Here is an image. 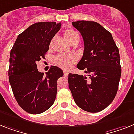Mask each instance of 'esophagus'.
Here are the masks:
<instances>
[{"instance_id": "34e87169", "label": "esophagus", "mask_w": 134, "mask_h": 134, "mask_svg": "<svg viewBox=\"0 0 134 134\" xmlns=\"http://www.w3.org/2000/svg\"><path fill=\"white\" fill-rule=\"evenodd\" d=\"M64 75L65 77H68V72L67 71H66V70H64Z\"/></svg>"}]
</instances>
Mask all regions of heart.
<instances>
[{
    "mask_svg": "<svg viewBox=\"0 0 134 134\" xmlns=\"http://www.w3.org/2000/svg\"><path fill=\"white\" fill-rule=\"evenodd\" d=\"M64 35L66 40L70 44L75 41L79 40V34L76 31L72 29H67L65 31ZM77 57L75 55H58L55 57V63L57 66L64 70H69L77 62Z\"/></svg>",
    "mask_w": 134,
    "mask_h": 134,
    "instance_id": "b5f03b06",
    "label": "heart"
}]
</instances>
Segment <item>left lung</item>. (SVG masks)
<instances>
[{"mask_svg": "<svg viewBox=\"0 0 134 134\" xmlns=\"http://www.w3.org/2000/svg\"><path fill=\"white\" fill-rule=\"evenodd\" d=\"M81 33L84 51L77 68L89 78L69 73L68 87L75 103L92 113L102 111L114 99L121 75L120 55L111 34L93 21L72 22Z\"/></svg>", "mask_w": 134, "mask_h": 134, "instance_id": "obj_1", "label": "left lung"}]
</instances>
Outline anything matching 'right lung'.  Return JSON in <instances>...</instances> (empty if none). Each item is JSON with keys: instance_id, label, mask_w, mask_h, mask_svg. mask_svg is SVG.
Returning <instances> with one entry per match:
<instances>
[{"instance_id": "1", "label": "right lung", "mask_w": 134, "mask_h": 134, "mask_svg": "<svg viewBox=\"0 0 134 134\" xmlns=\"http://www.w3.org/2000/svg\"><path fill=\"white\" fill-rule=\"evenodd\" d=\"M61 23L44 22L31 25L18 35L10 53L9 80L18 105L25 111L38 114L49 109L56 98L57 81L62 70L52 66L48 71L37 70V63L44 58L51 41Z\"/></svg>"}]
</instances>
